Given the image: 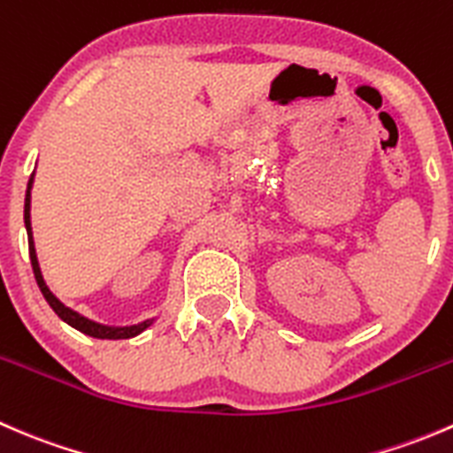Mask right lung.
Returning <instances> with one entry per match:
<instances>
[{
    "label": "right lung",
    "instance_id": "1",
    "mask_svg": "<svg viewBox=\"0 0 453 453\" xmlns=\"http://www.w3.org/2000/svg\"><path fill=\"white\" fill-rule=\"evenodd\" d=\"M32 184H35V173L30 175L28 190H26V203H24V223H26V232H28L30 263H32V272H35V278H36V285H39L41 294H43V298L48 300V304L52 307V311L57 313L63 322L70 324L72 328H76V331L85 333V335H89V337H96V340H129V337H135V335H140L142 331H146V328L155 322V318H149V319H144V322H138V324H131V326H109V324H100V322H96V319H89V318H85V315H81L79 311H74V309H70L67 304H63L61 300H58L57 296L50 291V287L45 285V280H43V273H41L39 258H36V250H35V239H32V221H30Z\"/></svg>",
    "mask_w": 453,
    "mask_h": 453
}]
</instances>
